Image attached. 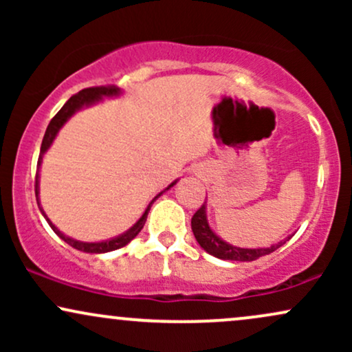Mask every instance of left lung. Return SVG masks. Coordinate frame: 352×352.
Instances as JSON below:
<instances>
[{
	"mask_svg": "<svg viewBox=\"0 0 352 352\" xmlns=\"http://www.w3.org/2000/svg\"><path fill=\"white\" fill-rule=\"evenodd\" d=\"M192 232L195 235L197 241L205 252L213 254V256L220 258V260H228V261H253L258 260L260 256L273 253L274 250L280 248L281 245H285L286 241L292 238L289 235L285 240L278 241L272 246H263V248H240V246L230 245L225 240H221L220 236L213 232L212 227L208 223L207 218V201L201 205V208L197 210L195 215L192 217Z\"/></svg>",
	"mask_w": 352,
	"mask_h": 352,
	"instance_id": "1",
	"label": "left lung"
}]
</instances>
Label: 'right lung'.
Listing matches in <instances>:
<instances>
[{
    "mask_svg": "<svg viewBox=\"0 0 352 352\" xmlns=\"http://www.w3.org/2000/svg\"><path fill=\"white\" fill-rule=\"evenodd\" d=\"M124 92L122 89L119 87H89V89H82V91L78 92L76 96H72V98L67 100L66 104H64L63 107H60V111L52 117V120L47 125L46 129V134H44V139H43V144H41V152H39V160H38V167H41V162H43V157L44 153L50 151V147L54 142V139L58 137L59 131L64 127V124L67 122V120L71 119L72 116L76 114V112L82 111V109L86 107H91L94 106V104L100 102L102 99H111V98H120ZM39 173H36V200H38V207L41 210L43 217L46 218V221L50 223V227L54 230V233L58 235L60 240L66 241L67 245H71L72 248L79 250V252H84V253H92V254H99V253H107V252H114L117 248H122L127 243H131L134 238L139 235L140 230L144 228L145 225V220H147V215H148V210H151L152 204L159 199L160 195H162L164 192H167V190H170L173 185L179 182V179L173 180L170 185H168L167 188H164L162 192L157 193L155 197H153L151 204L147 205V208H145V212L142 213V217L139 218V220L135 221L134 225H132L131 228L125 230L124 233H120V235L117 236H112V238H107V240H102V241H80V240H76V238H71L69 235H64L60 230L56 227L54 223L50 220V217L46 215V212H44L43 207H41V201H39Z\"/></svg>",
    "mask_w": 352,
    "mask_h": 352,
    "instance_id": "add662e5",
    "label": "right lung"
}]
</instances>
